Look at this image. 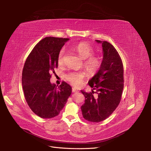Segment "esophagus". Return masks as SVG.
I'll return each instance as SVG.
<instances>
[{"label":"esophagus","mask_w":151,"mask_h":151,"mask_svg":"<svg viewBox=\"0 0 151 151\" xmlns=\"http://www.w3.org/2000/svg\"><path fill=\"white\" fill-rule=\"evenodd\" d=\"M72 92H74V93H78V92H79V91H78V89H76V88H72Z\"/></svg>","instance_id":"esophagus-1"}]
</instances>
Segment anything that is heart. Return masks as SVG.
<instances>
[{
    "label": "heart",
    "instance_id": "obj_1",
    "mask_svg": "<svg viewBox=\"0 0 151 151\" xmlns=\"http://www.w3.org/2000/svg\"><path fill=\"white\" fill-rule=\"evenodd\" d=\"M69 47L76 52L80 56L84 59V65L85 68L91 72L95 73L100 68L102 63V59L99 55L93 54L95 49L88 42H80L76 45H71ZM65 59V51L62 49L58 55V62L59 65L64 64ZM84 73L81 71H71L65 75L66 80L75 86L81 85Z\"/></svg>",
    "mask_w": 151,
    "mask_h": 151
}]
</instances>
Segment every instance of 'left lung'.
Here are the masks:
<instances>
[{
  "mask_svg": "<svg viewBox=\"0 0 151 151\" xmlns=\"http://www.w3.org/2000/svg\"><path fill=\"white\" fill-rule=\"evenodd\" d=\"M96 41L102 44L104 58L100 70L88 83L96 91H81L86 99L81 107L83 116L92 122L104 121L114 112L120 104L124 83L122 61L115 47L106 41Z\"/></svg>",
  "mask_w": 151,
  "mask_h": 151,
  "instance_id": "1",
  "label": "left lung"
}]
</instances>
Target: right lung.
Wrapping results in <instances>:
<instances>
[{"instance_id": "right-lung-1", "label": "right lung", "mask_w": 151, "mask_h": 151, "mask_svg": "<svg viewBox=\"0 0 151 151\" xmlns=\"http://www.w3.org/2000/svg\"><path fill=\"white\" fill-rule=\"evenodd\" d=\"M68 40L45 37L35 46L24 65L22 85L25 99L31 110L42 118L57 116L71 93V87L65 81L59 86L50 82L58 67L59 53Z\"/></svg>"}]
</instances>
